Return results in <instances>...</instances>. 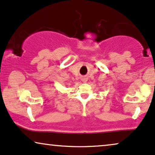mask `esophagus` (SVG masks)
<instances>
[{"instance_id":"34e87169","label":"esophagus","mask_w":155,"mask_h":155,"mask_svg":"<svg viewBox=\"0 0 155 155\" xmlns=\"http://www.w3.org/2000/svg\"><path fill=\"white\" fill-rule=\"evenodd\" d=\"M81 81H83L84 83H85V82H87V77H82Z\"/></svg>"}]
</instances>
